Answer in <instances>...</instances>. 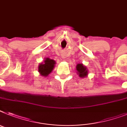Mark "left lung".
I'll use <instances>...</instances> for the list:
<instances>
[{
    "mask_svg": "<svg viewBox=\"0 0 127 127\" xmlns=\"http://www.w3.org/2000/svg\"><path fill=\"white\" fill-rule=\"evenodd\" d=\"M76 70L78 71V74H79V76L84 78L87 75V70L86 67L83 65V64H78L76 66Z\"/></svg>",
    "mask_w": 127,
    "mask_h": 127,
    "instance_id": "1",
    "label": "left lung"
}]
</instances>
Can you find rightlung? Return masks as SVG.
Instances as JSON below:
<instances>
[{"mask_svg": "<svg viewBox=\"0 0 127 127\" xmlns=\"http://www.w3.org/2000/svg\"><path fill=\"white\" fill-rule=\"evenodd\" d=\"M55 62L53 60L46 58L43 63H42L38 67V71L41 75L47 76L50 72H52L55 67Z\"/></svg>", "mask_w": 127, "mask_h": 127, "instance_id": "right-lung-1", "label": "right lung"}]
</instances>
